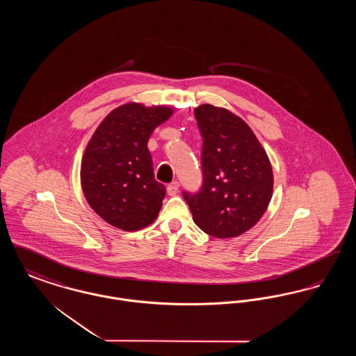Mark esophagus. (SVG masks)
<instances>
[{"label": "esophagus", "instance_id": "1", "mask_svg": "<svg viewBox=\"0 0 356 356\" xmlns=\"http://www.w3.org/2000/svg\"><path fill=\"white\" fill-rule=\"evenodd\" d=\"M179 188H180L179 181H172V183L167 186V192H168L170 196H175V195L179 193Z\"/></svg>", "mask_w": 356, "mask_h": 356}]
</instances>
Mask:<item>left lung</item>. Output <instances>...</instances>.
I'll return each instance as SVG.
<instances>
[{
    "label": "left lung",
    "instance_id": "1",
    "mask_svg": "<svg viewBox=\"0 0 356 356\" xmlns=\"http://www.w3.org/2000/svg\"><path fill=\"white\" fill-rule=\"evenodd\" d=\"M203 137V186L183 192L193 221L219 238L240 236L261 219L271 202L273 173L267 152L243 119L225 108H195Z\"/></svg>",
    "mask_w": 356,
    "mask_h": 356
}]
</instances>
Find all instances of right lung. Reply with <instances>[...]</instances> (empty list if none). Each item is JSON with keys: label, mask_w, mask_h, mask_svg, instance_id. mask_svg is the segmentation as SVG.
I'll return each mask as SVG.
<instances>
[{"label": "right lung", "mask_w": 356, "mask_h": 356, "mask_svg": "<svg viewBox=\"0 0 356 356\" xmlns=\"http://www.w3.org/2000/svg\"><path fill=\"white\" fill-rule=\"evenodd\" d=\"M173 113L170 106L128 102L113 109L90 137L81 160V186L92 209L122 231L157 218L165 186L154 180L148 140Z\"/></svg>", "instance_id": "right-lung-1"}]
</instances>
